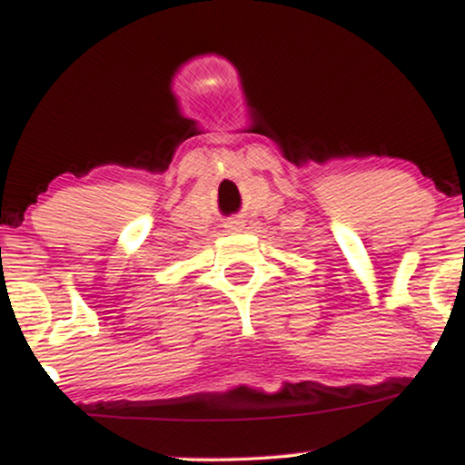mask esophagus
I'll return each instance as SVG.
<instances>
[{
	"label": "esophagus",
	"instance_id": "esophagus-1",
	"mask_svg": "<svg viewBox=\"0 0 465 465\" xmlns=\"http://www.w3.org/2000/svg\"><path fill=\"white\" fill-rule=\"evenodd\" d=\"M225 227H227V232H240V229H242V223H240V221H229Z\"/></svg>",
	"mask_w": 465,
	"mask_h": 465
}]
</instances>
